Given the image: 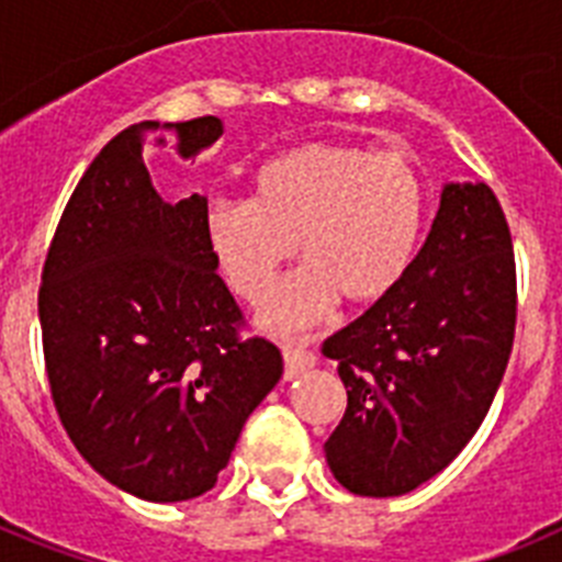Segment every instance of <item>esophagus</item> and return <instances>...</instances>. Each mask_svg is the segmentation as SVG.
Wrapping results in <instances>:
<instances>
[{
  "mask_svg": "<svg viewBox=\"0 0 562 562\" xmlns=\"http://www.w3.org/2000/svg\"><path fill=\"white\" fill-rule=\"evenodd\" d=\"M315 351L304 346H284V380H295L315 366Z\"/></svg>",
  "mask_w": 562,
  "mask_h": 562,
  "instance_id": "34e87169",
  "label": "esophagus"
}]
</instances>
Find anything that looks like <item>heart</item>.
<instances>
[{"instance_id":"obj_1","label":"heart","mask_w":562,"mask_h":562,"mask_svg":"<svg viewBox=\"0 0 562 562\" xmlns=\"http://www.w3.org/2000/svg\"><path fill=\"white\" fill-rule=\"evenodd\" d=\"M425 211V182L405 154L312 140L258 168L250 202L213 200L205 236L250 304L272 295L297 245L306 270L267 310L272 329H290L335 295L349 306L389 297L414 265Z\"/></svg>"}]
</instances>
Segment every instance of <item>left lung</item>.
Instances as JSON below:
<instances>
[{
	"instance_id": "obj_1",
	"label": "left lung",
	"mask_w": 562,
	"mask_h": 562,
	"mask_svg": "<svg viewBox=\"0 0 562 562\" xmlns=\"http://www.w3.org/2000/svg\"><path fill=\"white\" fill-rule=\"evenodd\" d=\"M518 317L513 233L493 188L448 186L389 297L324 342L349 405L326 461L349 493L402 495L473 439L509 362Z\"/></svg>"
}]
</instances>
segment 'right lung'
<instances>
[{"label":"right lung","instance_id":"obj_1","mask_svg":"<svg viewBox=\"0 0 562 562\" xmlns=\"http://www.w3.org/2000/svg\"><path fill=\"white\" fill-rule=\"evenodd\" d=\"M182 157L222 137L205 114L143 121L81 177L38 286L44 369L64 430L114 486L173 504L207 493L284 362L247 335L245 312L207 250V200L160 202L143 146Z\"/></svg>","mask_w":562,"mask_h":562}]
</instances>
